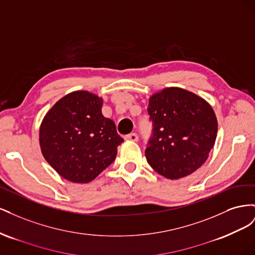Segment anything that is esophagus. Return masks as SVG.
Listing matches in <instances>:
<instances>
[{
    "label": "esophagus",
    "instance_id": "1",
    "mask_svg": "<svg viewBox=\"0 0 255 255\" xmlns=\"http://www.w3.org/2000/svg\"><path fill=\"white\" fill-rule=\"evenodd\" d=\"M127 140H132V141H137L138 140V136L136 133H130L126 136Z\"/></svg>",
    "mask_w": 255,
    "mask_h": 255
}]
</instances>
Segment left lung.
<instances>
[{
  "mask_svg": "<svg viewBox=\"0 0 255 255\" xmlns=\"http://www.w3.org/2000/svg\"><path fill=\"white\" fill-rule=\"evenodd\" d=\"M148 114L153 130L145 157L154 170L177 180L205 163L218 125L204 99L179 87L165 88L149 99Z\"/></svg>",
  "mask_w": 255,
  "mask_h": 255,
  "instance_id": "obj_1",
  "label": "left lung"
}]
</instances>
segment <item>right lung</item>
<instances>
[{"label":"right lung","instance_id":"add662e5","mask_svg":"<svg viewBox=\"0 0 255 255\" xmlns=\"http://www.w3.org/2000/svg\"><path fill=\"white\" fill-rule=\"evenodd\" d=\"M102 98L73 91L44 116L39 129L42 155L60 176L89 183L109 167L123 141L113 120L102 115Z\"/></svg>","mask_w":255,"mask_h":255}]
</instances>
